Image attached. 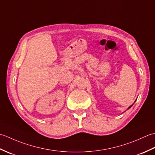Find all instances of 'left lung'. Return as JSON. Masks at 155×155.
<instances>
[{
  "mask_svg": "<svg viewBox=\"0 0 155 155\" xmlns=\"http://www.w3.org/2000/svg\"><path fill=\"white\" fill-rule=\"evenodd\" d=\"M133 104H132V105H131V106H130V107H128V108H130V107H132V106H133Z\"/></svg>",
  "mask_w": 155,
  "mask_h": 155,
  "instance_id": "8db88e82",
  "label": "left lung"
}]
</instances>
